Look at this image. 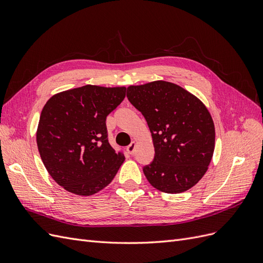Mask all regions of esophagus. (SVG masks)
Instances as JSON below:
<instances>
[{"label":"esophagus","instance_id":"obj_1","mask_svg":"<svg viewBox=\"0 0 263 263\" xmlns=\"http://www.w3.org/2000/svg\"><path fill=\"white\" fill-rule=\"evenodd\" d=\"M135 149H136V142H132V144L126 148L127 153H128L129 155H133L135 153Z\"/></svg>","mask_w":263,"mask_h":263}]
</instances>
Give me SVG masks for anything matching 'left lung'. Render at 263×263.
Masks as SVG:
<instances>
[{"instance_id":"obj_1","label":"left lung","mask_w":263,"mask_h":263,"mask_svg":"<svg viewBox=\"0 0 263 263\" xmlns=\"http://www.w3.org/2000/svg\"><path fill=\"white\" fill-rule=\"evenodd\" d=\"M127 98L144 115L155 158L144 173L155 189L185 192L209 169L215 148V126L204 103L180 85L162 80L127 87Z\"/></svg>"}]
</instances>
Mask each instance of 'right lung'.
Returning <instances> with one entry per match:
<instances>
[{"mask_svg": "<svg viewBox=\"0 0 263 263\" xmlns=\"http://www.w3.org/2000/svg\"><path fill=\"white\" fill-rule=\"evenodd\" d=\"M125 95V86L87 84L47 101L36 132L37 147L50 177L68 192H100L123 164L124 153L109 145L105 121Z\"/></svg>", "mask_w": 263, "mask_h": 263, "instance_id": "obj_1", "label": "right lung"}]
</instances>
